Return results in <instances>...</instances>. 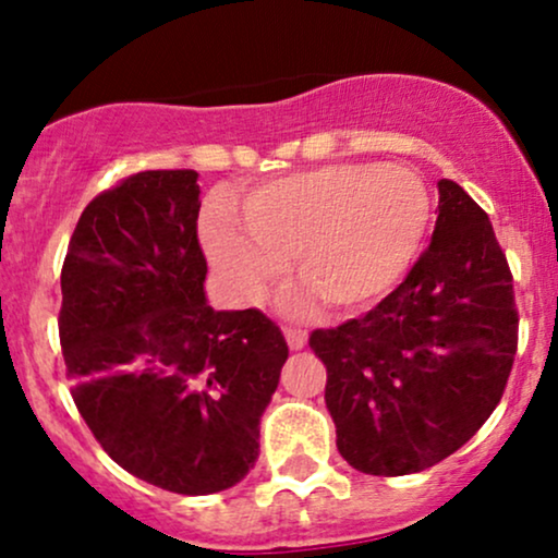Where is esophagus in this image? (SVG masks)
<instances>
[{
	"instance_id": "esophagus-1",
	"label": "esophagus",
	"mask_w": 558,
	"mask_h": 558,
	"mask_svg": "<svg viewBox=\"0 0 558 558\" xmlns=\"http://www.w3.org/2000/svg\"><path fill=\"white\" fill-rule=\"evenodd\" d=\"M283 336H286V341L293 351L304 349V345H306V330L304 328H296V325H286Z\"/></svg>"
}]
</instances>
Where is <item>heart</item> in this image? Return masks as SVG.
<instances>
[{
	"instance_id": "b5f03b06",
	"label": "heart",
	"mask_w": 558,
	"mask_h": 558,
	"mask_svg": "<svg viewBox=\"0 0 558 558\" xmlns=\"http://www.w3.org/2000/svg\"><path fill=\"white\" fill-rule=\"evenodd\" d=\"M239 215L215 202L202 220L209 259L241 299H259L288 270L330 312L388 296L417 262L433 204L417 172L336 162L252 189Z\"/></svg>"
}]
</instances>
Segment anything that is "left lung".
<instances>
[{
	"label": "left lung",
	"instance_id": "left-lung-1",
	"mask_svg": "<svg viewBox=\"0 0 558 558\" xmlns=\"http://www.w3.org/2000/svg\"><path fill=\"white\" fill-rule=\"evenodd\" d=\"M433 241L375 310L310 349L328 369L325 403L341 457L364 475L399 477L444 462L501 401L520 315L506 254L485 209L438 183Z\"/></svg>",
	"mask_w": 558,
	"mask_h": 558
}]
</instances>
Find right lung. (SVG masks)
I'll list each match as a JSON object with an SVG mask.
<instances>
[{"instance_id": "right-lung-1", "label": "right lung", "mask_w": 558, "mask_h": 558, "mask_svg": "<svg viewBox=\"0 0 558 558\" xmlns=\"http://www.w3.org/2000/svg\"><path fill=\"white\" fill-rule=\"evenodd\" d=\"M196 170H144L83 209L62 265L73 401L125 472L181 496L226 490L259 457L288 343L265 312L204 299Z\"/></svg>"}]
</instances>
